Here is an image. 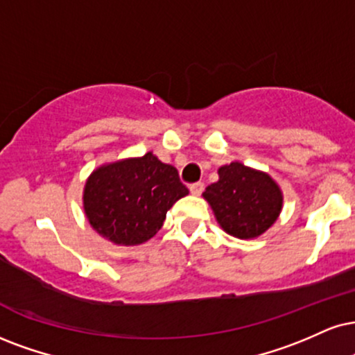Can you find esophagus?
<instances>
[{
    "label": "esophagus",
    "mask_w": 355,
    "mask_h": 355,
    "mask_svg": "<svg viewBox=\"0 0 355 355\" xmlns=\"http://www.w3.org/2000/svg\"><path fill=\"white\" fill-rule=\"evenodd\" d=\"M189 191H191V194L200 196L204 191V182H194V184L189 186Z\"/></svg>",
    "instance_id": "34e87169"
}]
</instances>
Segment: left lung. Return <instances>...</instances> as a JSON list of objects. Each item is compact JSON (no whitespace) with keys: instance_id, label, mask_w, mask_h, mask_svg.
I'll list each match as a JSON object with an SVG mask.
<instances>
[{"instance_id":"left-lung-1","label":"left lung","mask_w":355,"mask_h":355,"mask_svg":"<svg viewBox=\"0 0 355 355\" xmlns=\"http://www.w3.org/2000/svg\"><path fill=\"white\" fill-rule=\"evenodd\" d=\"M217 222L239 239L261 235L282 211V191L268 174L230 163L218 169V181L204 191Z\"/></svg>"}]
</instances>
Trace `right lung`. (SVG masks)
Wrapping results in <instances>:
<instances>
[{
    "instance_id": "add662e5",
    "label": "right lung",
    "mask_w": 355,
    "mask_h": 355,
    "mask_svg": "<svg viewBox=\"0 0 355 355\" xmlns=\"http://www.w3.org/2000/svg\"><path fill=\"white\" fill-rule=\"evenodd\" d=\"M189 194L178 169L146 153L94 171L84 191L90 225L118 245H138L155 237L166 212Z\"/></svg>"
}]
</instances>
